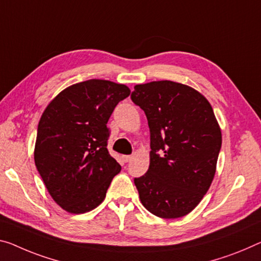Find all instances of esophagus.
<instances>
[{
  "instance_id": "34e87169",
  "label": "esophagus",
  "mask_w": 261,
  "mask_h": 261,
  "mask_svg": "<svg viewBox=\"0 0 261 261\" xmlns=\"http://www.w3.org/2000/svg\"><path fill=\"white\" fill-rule=\"evenodd\" d=\"M122 159H123V161H125V162H129L130 160L133 159V156H132V155H123Z\"/></svg>"
}]
</instances>
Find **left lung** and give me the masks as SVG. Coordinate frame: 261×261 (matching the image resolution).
Returning <instances> with one entry per match:
<instances>
[{"mask_svg":"<svg viewBox=\"0 0 261 261\" xmlns=\"http://www.w3.org/2000/svg\"><path fill=\"white\" fill-rule=\"evenodd\" d=\"M132 100L150 129L149 168L134 179L142 205L160 218L183 217L214 181L222 130L207 99L197 90L160 80L134 86Z\"/></svg>","mask_w":261,"mask_h":261,"instance_id":"8db88e82","label":"left lung"}]
</instances>
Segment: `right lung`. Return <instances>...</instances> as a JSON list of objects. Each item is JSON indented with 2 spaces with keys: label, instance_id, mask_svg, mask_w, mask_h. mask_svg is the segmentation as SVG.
Here are the masks:
<instances>
[{
  "label": "right lung",
  "instance_id": "obj_1",
  "mask_svg": "<svg viewBox=\"0 0 261 261\" xmlns=\"http://www.w3.org/2000/svg\"><path fill=\"white\" fill-rule=\"evenodd\" d=\"M129 87L110 80L73 84L51 100L38 122L34 159L50 196L63 210L85 214L103 202L121 170L107 150V122Z\"/></svg>",
  "mask_w": 261,
  "mask_h": 261
}]
</instances>
